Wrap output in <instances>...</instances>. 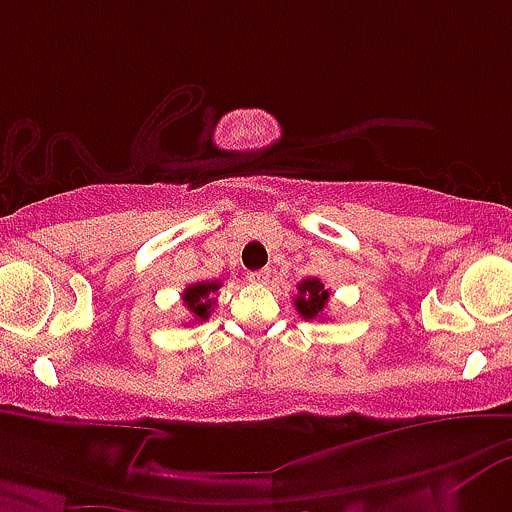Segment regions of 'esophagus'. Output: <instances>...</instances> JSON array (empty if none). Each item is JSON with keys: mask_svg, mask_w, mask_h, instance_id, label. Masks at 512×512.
I'll return each mask as SVG.
<instances>
[{"mask_svg": "<svg viewBox=\"0 0 512 512\" xmlns=\"http://www.w3.org/2000/svg\"><path fill=\"white\" fill-rule=\"evenodd\" d=\"M246 278H249V283L263 285V283H268V278H271V271H266V268H263V271H251Z\"/></svg>", "mask_w": 512, "mask_h": 512, "instance_id": "1", "label": "esophagus"}]
</instances>
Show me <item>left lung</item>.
Listing matches in <instances>:
<instances>
[{
  "instance_id": "8db88e82",
  "label": "left lung",
  "mask_w": 512,
  "mask_h": 512,
  "mask_svg": "<svg viewBox=\"0 0 512 512\" xmlns=\"http://www.w3.org/2000/svg\"><path fill=\"white\" fill-rule=\"evenodd\" d=\"M331 292L326 290L324 283L319 278H307L297 285V297H295V309L300 312V317L307 321L319 319L321 312L329 304Z\"/></svg>"
}]
</instances>
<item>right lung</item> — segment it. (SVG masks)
<instances>
[{"instance_id": "add662e5", "label": "right lung", "mask_w": 512, "mask_h": 512, "mask_svg": "<svg viewBox=\"0 0 512 512\" xmlns=\"http://www.w3.org/2000/svg\"><path fill=\"white\" fill-rule=\"evenodd\" d=\"M217 290H220V280H200V283L188 285L183 290V304L191 312L193 324H200V321H208L212 307H215V297Z\"/></svg>"}]
</instances>
